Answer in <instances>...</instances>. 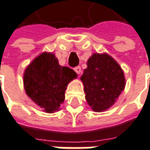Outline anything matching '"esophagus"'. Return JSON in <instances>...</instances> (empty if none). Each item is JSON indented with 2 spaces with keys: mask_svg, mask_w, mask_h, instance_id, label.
<instances>
[{
  "mask_svg": "<svg viewBox=\"0 0 150 150\" xmlns=\"http://www.w3.org/2000/svg\"><path fill=\"white\" fill-rule=\"evenodd\" d=\"M74 69H75V71L76 72V74H78V75H80V74L81 73V68L80 66H77V67H75Z\"/></svg>",
  "mask_w": 150,
  "mask_h": 150,
  "instance_id": "esophagus-1",
  "label": "esophagus"
}]
</instances>
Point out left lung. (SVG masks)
<instances>
[{
	"instance_id": "1",
	"label": "left lung",
	"mask_w": 150,
	"mask_h": 150,
	"mask_svg": "<svg viewBox=\"0 0 150 150\" xmlns=\"http://www.w3.org/2000/svg\"><path fill=\"white\" fill-rule=\"evenodd\" d=\"M81 80L84 84L86 100L94 112L111 107L125 86L121 67L107 54H93Z\"/></svg>"
}]
</instances>
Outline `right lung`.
<instances>
[{
    "mask_svg": "<svg viewBox=\"0 0 150 150\" xmlns=\"http://www.w3.org/2000/svg\"><path fill=\"white\" fill-rule=\"evenodd\" d=\"M77 75L69 67H62L51 53H43L25 69L24 86L26 94L46 112L58 110L65 99L68 83Z\"/></svg>",
    "mask_w": 150,
    "mask_h": 150,
    "instance_id": "1",
    "label": "right lung"
}]
</instances>
